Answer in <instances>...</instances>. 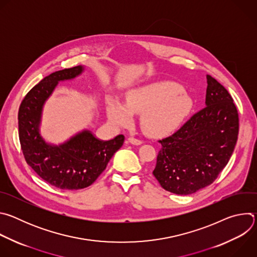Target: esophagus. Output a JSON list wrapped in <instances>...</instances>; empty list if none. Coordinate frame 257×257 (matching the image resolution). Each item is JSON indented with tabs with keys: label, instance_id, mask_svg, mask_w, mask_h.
Here are the masks:
<instances>
[{
	"label": "esophagus",
	"instance_id": "34e87169",
	"mask_svg": "<svg viewBox=\"0 0 257 257\" xmlns=\"http://www.w3.org/2000/svg\"><path fill=\"white\" fill-rule=\"evenodd\" d=\"M128 142H130L131 144L139 145V144L142 143V140H140V139H138V138H135V137H133V136H130V137H128Z\"/></svg>",
	"mask_w": 257,
	"mask_h": 257
}]
</instances>
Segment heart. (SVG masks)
<instances>
[{
	"mask_svg": "<svg viewBox=\"0 0 257 257\" xmlns=\"http://www.w3.org/2000/svg\"><path fill=\"white\" fill-rule=\"evenodd\" d=\"M191 107L192 99L185 90L176 83L160 81L131 90L126 96V105L109 102L107 115L118 125H128L132 113L142 114V128L150 134L162 135L177 128Z\"/></svg>",
	"mask_w": 257,
	"mask_h": 257,
	"instance_id": "heart-1",
	"label": "heart"
}]
</instances>
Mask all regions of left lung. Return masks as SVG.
Here are the masks:
<instances>
[{"instance_id":"1","label":"left lung","mask_w":257,"mask_h":257,"mask_svg":"<svg viewBox=\"0 0 257 257\" xmlns=\"http://www.w3.org/2000/svg\"><path fill=\"white\" fill-rule=\"evenodd\" d=\"M205 104L162 144L153 172L160 185L179 195L194 193L217 178L238 139L239 115L229 91L206 75Z\"/></svg>"}]
</instances>
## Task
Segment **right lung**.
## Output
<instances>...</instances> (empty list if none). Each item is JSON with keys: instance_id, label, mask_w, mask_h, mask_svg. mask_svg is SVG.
Listing matches in <instances>:
<instances>
[{"instance_id": "right-lung-1", "label": "right lung", "mask_w": 257, "mask_h": 257, "mask_svg": "<svg viewBox=\"0 0 257 257\" xmlns=\"http://www.w3.org/2000/svg\"><path fill=\"white\" fill-rule=\"evenodd\" d=\"M81 66L56 71L34 85L22 99L18 112L21 150L28 166L52 186L65 190L88 187L106 168L124 143V135L101 141L84 131L65 144H47L39 133L42 107L61 80L71 79L82 72Z\"/></svg>"}]
</instances>
